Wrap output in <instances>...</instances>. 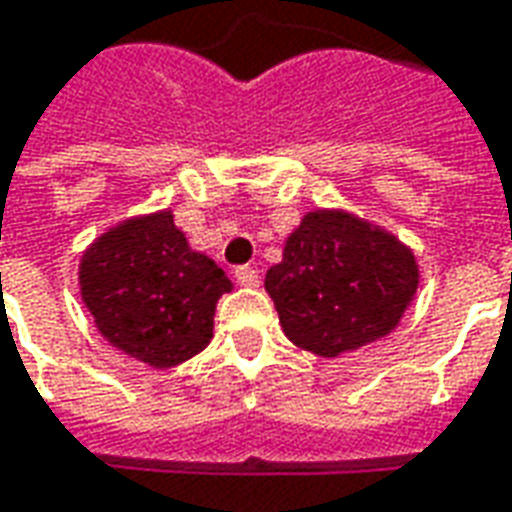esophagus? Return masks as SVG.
Returning a JSON list of instances; mask_svg holds the SVG:
<instances>
[{
  "label": "esophagus",
  "instance_id": "obj_1",
  "mask_svg": "<svg viewBox=\"0 0 512 512\" xmlns=\"http://www.w3.org/2000/svg\"><path fill=\"white\" fill-rule=\"evenodd\" d=\"M235 279H238V285H244V288H257V268L255 266H238L235 268Z\"/></svg>",
  "mask_w": 512,
  "mask_h": 512
}]
</instances>
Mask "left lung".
<instances>
[{"label":"left lung","mask_w":512,"mask_h":512,"mask_svg":"<svg viewBox=\"0 0 512 512\" xmlns=\"http://www.w3.org/2000/svg\"><path fill=\"white\" fill-rule=\"evenodd\" d=\"M417 285L411 246L343 208L304 213L266 271L285 337L326 359L395 332Z\"/></svg>","instance_id":"8db88e82"}]
</instances>
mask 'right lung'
I'll list each match as a JSON object with an SVG mask.
<instances>
[{"mask_svg":"<svg viewBox=\"0 0 512 512\" xmlns=\"http://www.w3.org/2000/svg\"><path fill=\"white\" fill-rule=\"evenodd\" d=\"M233 290L211 257L191 249L172 211L131 216L82 252L79 293L117 351L164 370L211 343L216 301Z\"/></svg>","mask_w":512,"mask_h":512,"instance_id":"add662e5","label":"right lung"}]
</instances>
